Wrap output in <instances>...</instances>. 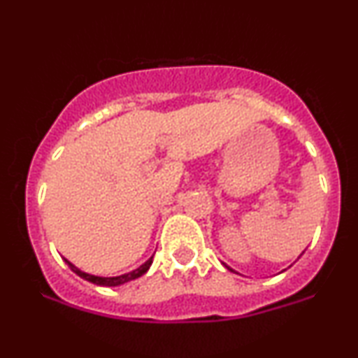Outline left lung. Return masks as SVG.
Listing matches in <instances>:
<instances>
[{
  "label": "left lung",
  "mask_w": 358,
  "mask_h": 358,
  "mask_svg": "<svg viewBox=\"0 0 358 358\" xmlns=\"http://www.w3.org/2000/svg\"><path fill=\"white\" fill-rule=\"evenodd\" d=\"M225 268H227V269H229V271H232V269H231V268H229V266H225Z\"/></svg>",
  "instance_id": "obj_1"
}]
</instances>
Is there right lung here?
Segmentation results:
<instances>
[{
	"label": "right lung",
	"mask_w": 358,
	"mask_h": 358,
	"mask_svg": "<svg viewBox=\"0 0 358 358\" xmlns=\"http://www.w3.org/2000/svg\"><path fill=\"white\" fill-rule=\"evenodd\" d=\"M65 262H67V264L71 266V269L73 271V273L77 274V276H80L82 279H85V281L94 282V285H97V286H119V285H124V282H127V281H133V279H136V278H139V276H143V274H145L146 271L150 269L151 262H153V257L148 259V261L145 262V264L139 266L138 269L131 271V273H127V274H121V276H116V278H101V276H92V274L82 273V271H80L79 268H76V266H73L72 262H69L67 259H65Z\"/></svg>",
	"instance_id": "add662e5"
}]
</instances>
